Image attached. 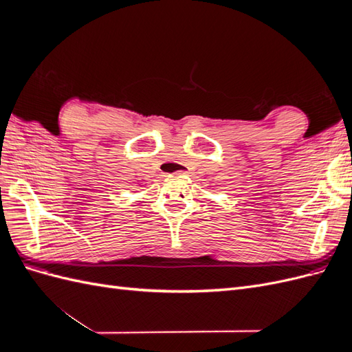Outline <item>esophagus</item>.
I'll list each match as a JSON object with an SVG mask.
<instances>
[{
  "label": "esophagus",
  "instance_id": "esophagus-1",
  "mask_svg": "<svg viewBox=\"0 0 352 352\" xmlns=\"http://www.w3.org/2000/svg\"><path fill=\"white\" fill-rule=\"evenodd\" d=\"M186 173H188V170L182 168V170H179V172H176L175 175H176V176H184V175H186Z\"/></svg>",
  "mask_w": 352,
  "mask_h": 352
}]
</instances>
